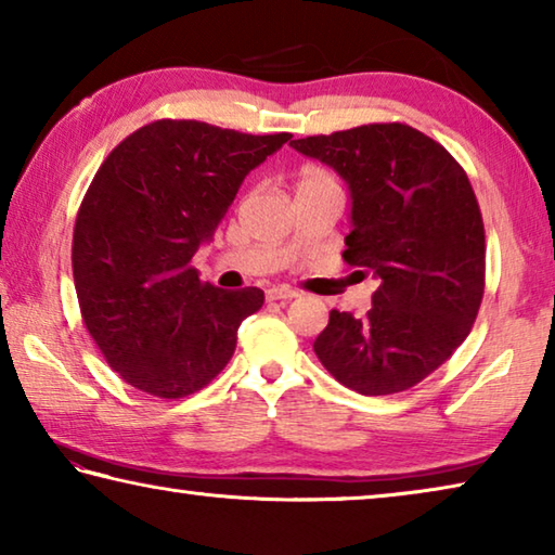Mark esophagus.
Returning <instances> with one entry per match:
<instances>
[{
	"label": "esophagus",
	"instance_id": "esophagus-1",
	"mask_svg": "<svg viewBox=\"0 0 555 555\" xmlns=\"http://www.w3.org/2000/svg\"><path fill=\"white\" fill-rule=\"evenodd\" d=\"M296 296H298V291L286 288V286H274V288L267 291V298L269 300H291V298H296Z\"/></svg>",
	"mask_w": 555,
	"mask_h": 555
}]
</instances>
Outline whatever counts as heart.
<instances>
[{
    "instance_id": "heart-1",
    "label": "heart",
    "mask_w": 555,
    "mask_h": 555,
    "mask_svg": "<svg viewBox=\"0 0 555 555\" xmlns=\"http://www.w3.org/2000/svg\"><path fill=\"white\" fill-rule=\"evenodd\" d=\"M308 183H335L333 176L323 171V168H315V166H308L300 171V178H298V185H308Z\"/></svg>"
}]
</instances>
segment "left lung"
Instances as JSON below:
<instances>
[{
    "label": "left lung",
    "mask_w": 555,
    "mask_h": 555,
    "mask_svg": "<svg viewBox=\"0 0 555 555\" xmlns=\"http://www.w3.org/2000/svg\"><path fill=\"white\" fill-rule=\"evenodd\" d=\"M291 146L347 183L343 257L377 281L367 315L331 311L318 360L364 397L411 389L463 345L480 311L485 224L473 185L443 146L399 121Z\"/></svg>",
    "instance_id": "left-lung-1"
}]
</instances>
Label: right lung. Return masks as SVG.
Masks as SVG:
<instances>
[{
  "label": "right lung",
  "mask_w": 555,
  "mask_h": 555,
  "mask_svg": "<svg viewBox=\"0 0 555 555\" xmlns=\"http://www.w3.org/2000/svg\"><path fill=\"white\" fill-rule=\"evenodd\" d=\"M288 139L158 119L112 149L92 178L73 230L75 294L92 340L131 387L181 399L230 362L264 291H222L191 259L251 168Z\"/></svg>",
  "instance_id": "1"
}]
</instances>
